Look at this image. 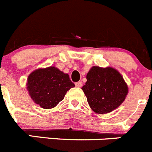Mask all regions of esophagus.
I'll list each match as a JSON object with an SVG mask.
<instances>
[{
  "label": "esophagus",
  "instance_id": "1",
  "mask_svg": "<svg viewBox=\"0 0 152 152\" xmlns=\"http://www.w3.org/2000/svg\"><path fill=\"white\" fill-rule=\"evenodd\" d=\"M75 85H76V87L80 88V87H82V86H83V83H82V82H80V81H79V82H77V83H75Z\"/></svg>",
  "mask_w": 152,
  "mask_h": 152
}]
</instances>
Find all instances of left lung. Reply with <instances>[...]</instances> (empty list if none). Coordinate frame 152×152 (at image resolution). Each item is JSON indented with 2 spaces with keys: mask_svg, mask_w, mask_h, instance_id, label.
<instances>
[{
  "mask_svg": "<svg viewBox=\"0 0 152 152\" xmlns=\"http://www.w3.org/2000/svg\"><path fill=\"white\" fill-rule=\"evenodd\" d=\"M86 79L82 89L91 110L99 114L110 113L118 107L128 92L121 75L113 68L93 66Z\"/></svg>",
  "mask_w": 152,
  "mask_h": 152,
  "instance_id": "8db88e82",
  "label": "left lung"
}]
</instances>
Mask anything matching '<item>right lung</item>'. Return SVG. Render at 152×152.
I'll list each match as a JSON object with an SVG mask.
<instances>
[{
  "instance_id": "obj_1",
  "label": "right lung",
  "mask_w": 152,
  "mask_h": 152,
  "mask_svg": "<svg viewBox=\"0 0 152 152\" xmlns=\"http://www.w3.org/2000/svg\"><path fill=\"white\" fill-rule=\"evenodd\" d=\"M74 86L69 75L55 66L37 69L29 75L27 83L32 100L43 109L55 107Z\"/></svg>"
}]
</instances>
